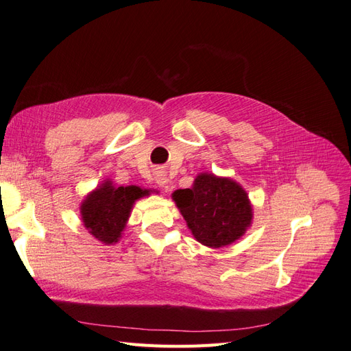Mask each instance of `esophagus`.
Listing matches in <instances>:
<instances>
[{"label": "esophagus", "mask_w": 351, "mask_h": 351, "mask_svg": "<svg viewBox=\"0 0 351 351\" xmlns=\"http://www.w3.org/2000/svg\"><path fill=\"white\" fill-rule=\"evenodd\" d=\"M155 183L159 186V187H162V189H168V178H167V176H165V173L164 171H158L156 173V176H155Z\"/></svg>", "instance_id": "obj_1"}]
</instances>
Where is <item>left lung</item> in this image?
Returning <instances> with one entry per match:
<instances>
[{
	"label": "left lung",
	"mask_w": 351,
	"mask_h": 351,
	"mask_svg": "<svg viewBox=\"0 0 351 351\" xmlns=\"http://www.w3.org/2000/svg\"><path fill=\"white\" fill-rule=\"evenodd\" d=\"M195 239L208 247H224L239 240L252 224L249 196L227 177L200 173L190 189L173 193Z\"/></svg>",
	"instance_id": "obj_1"
}]
</instances>
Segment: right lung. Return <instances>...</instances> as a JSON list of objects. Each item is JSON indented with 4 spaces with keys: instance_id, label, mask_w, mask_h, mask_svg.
<instances>
[{
    "instance_id": "1",
    "label": "right lung",
    "mask_w": 351,
    "mask_h": 351,
    "mask_svg": "<svg viewBox=\"0 0 351 351\" xmlns=\"http://www.w3.org/2000/svg\"><path fill=\"white\" fill-rule=\"evenodd\" d=\"M146 195H149V190L137 186L115 187L110 180H105L82 202L83 226L99 241L117 243L123 234L134 202Z\"/></svg>"
}]
</instances>
